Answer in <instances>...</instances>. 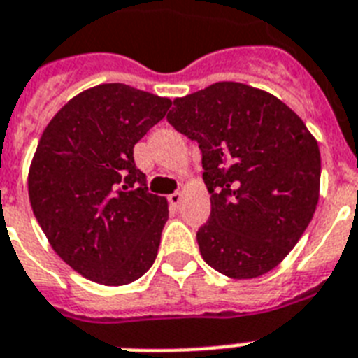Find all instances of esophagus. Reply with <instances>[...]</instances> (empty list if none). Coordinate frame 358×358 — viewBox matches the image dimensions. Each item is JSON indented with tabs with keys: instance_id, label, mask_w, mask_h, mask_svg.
<instances>
[{
	"instance_id": "34e87169",
	"label": "esophagus",
	"mask_w": 358,
	"mask_h": 358,
	"mask_svg": "<svg viewBox=\"0 0 358 358\" xmlns=\"http://www.w3.org/2000/svg\"><path fill=\"white\" fill-rule=\"evenodd\" d=\"M180 202H182V193H178V191H176V193L169 194V204L173 206V208H178Z\"/></svg>"
}]
</instances>
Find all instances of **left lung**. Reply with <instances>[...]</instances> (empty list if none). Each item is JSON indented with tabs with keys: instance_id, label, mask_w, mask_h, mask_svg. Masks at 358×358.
Returning a JSON list of instances; mask_svg holds the SVG:
<instances>
[{
	"instance_id": "left-lung-1",
	"label": "left lung",
	"mask_w": 358,
	"mask_h": 358,
	"mask_svg": "<svg viewBox=\"0 0 358 358\" xmlns=\"http://www.w3.org/2000/svg\"><path fill=\"white\" fill-rule=\"evenodd\" d=\"M167 121L202 152L211 213L196 241L206 263L234 280L275 268L318 204L320 149L303 121L241 83L174 99Z\"/></svg>"
}]
</instances>
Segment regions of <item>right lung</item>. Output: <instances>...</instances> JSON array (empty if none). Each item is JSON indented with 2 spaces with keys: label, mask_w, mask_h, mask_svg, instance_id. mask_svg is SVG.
I'll use <instances>...</instances> for the list:
<instances>
[{
  "label": "right lung",
  "mask_w": 358,
  "mask_h": 358,
  "mask_svg": "<svg viewBox=\"0 0 358 358\" xmlns=\"http://www.w3.org/2000/svg\"><path fill=\"white\" fill-rule=\"evenodd\" d=\"M169 106L127 84H99L43 130L29 171L31 208L55 252L86 280L132 283L158 255L169 209L149 193L134 145Z\"/></svg>",
  "instance_id": "right-lung-1"
}]
</instances>
